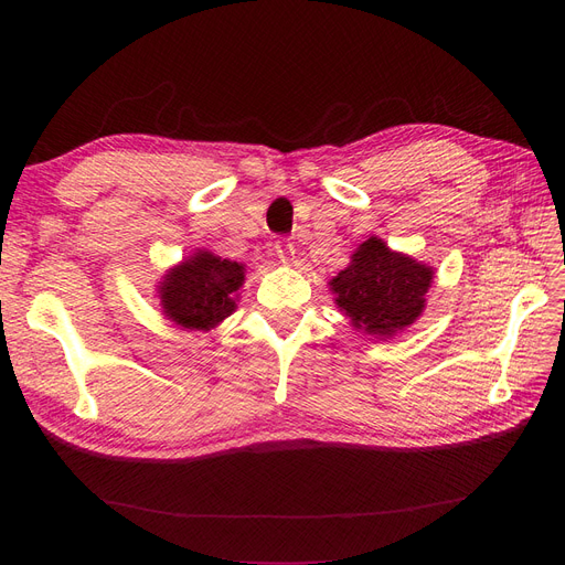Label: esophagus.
I'll use <instances>...</instances> for the list:
<instances>
[{
	"label": "esophagus",
	"instance_id": "34e87169",
	"mask_svg": "<svg viewBox=\"0 0 565 565\" xmlns=\"http://www.w3.org/2000/svg\"><path fill=\"white\" fill-rule=\"evenodd\" d=\"M276 254H278V259L282 264H289V262L295 259V245L292 243H278L276 245Z\"/></svg>",
	"mask_w": 565,
	"mask_h": 565
}]
</instances>
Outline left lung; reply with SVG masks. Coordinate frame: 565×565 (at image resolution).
Wrapping results in <instances>:
<instances>
[{
  "label": "left lung",
  "instance_id": "left-lung-1",
  "mask_svg": "<svg viewBox=\"0 0 565 565\" xmlns=\"http://www.w3.org/2000/svg\"><path fill=\"white\" fill-rule=\"evenodd\" d=\"M351 259L330 285L353 328L391 337L419 318L434 276L429 266L391 252L377 237L358 247Z\"/></svg>",
  "mask_w": 565,
  "mask_h": 565
}]
</instances>
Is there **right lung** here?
I'll list each match as a JSON object with an SVG mask.
<instances>
[{"instance_id":"obj_1","label":"right lung","mask_w":565,"mask_h":565,"mask_svg":"<svg viewBox=\"0 0 565 565\" xmlns=\"http://www.w3.org/2000/svg\"><path fill=\"white\" fill-rule=\"evenodd\" d=\"M245 268L212 252H198L169 270L160 285L164 313L181 328L210 330L235 311V292L243 287Z\"/></svg>"}]
</instances>
